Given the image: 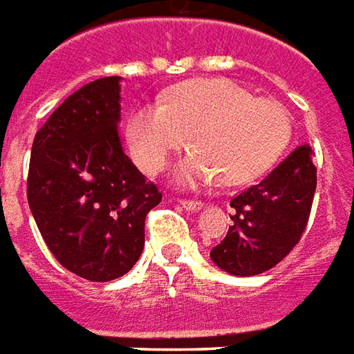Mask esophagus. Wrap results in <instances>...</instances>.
Returning <instances> with one entry per match:
<instances>
[{
    "label": "esophagus",
    "mask_w": 354,
    "mask_h": 354,
    "mask_svg": "<svg viewBox=\"0 0 354 354\" xmlns=\"http://www.w3.org/2000/svg\"><path fill=\"white\" fill-rule=\"evenodd\" d=\"M179 204H181L185 209H189V212H196L200 207H204V202H200V200H187V198H181Z\"/></svg>",
    "instance_id": "34e87169"
}]
</instances>
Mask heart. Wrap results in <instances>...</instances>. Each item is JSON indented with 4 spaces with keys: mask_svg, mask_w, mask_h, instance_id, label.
Returning a JSON list of instances; mask_svg holds the SVG:
<instances>
[{
    "mask_svg": "<svg viewBox=\"0 0 354 354\" xmlns=\"http://www.w3.org/2000/svg\"><path fill=\"white\" fill-rule=\"evenodd\" d=\"M292 137L288 110L257 99L232 80L213 77L181 85L165 102L142 104L127 120L133 156L147 173L164 169L189 139L196 145L175 167L183 185H209L223 177L242 185L277 162Z\"/></svg>",
    "mask_w": 354,
    "mask_h": 354,
    "instance_id": "obj_1",
    "label": "heart"
}]
</instances>
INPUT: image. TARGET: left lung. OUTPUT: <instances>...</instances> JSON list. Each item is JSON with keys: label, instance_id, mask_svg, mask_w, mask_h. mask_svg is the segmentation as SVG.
<instances>
[{"label": "left lung", "instance_id": "8db88e82", "mask_svg": "<svg viewBox=\"0 0 354 354\" xmlns=\"http://www.w3.org/2000/svg\"><path fill=\"white\" fill-rule=\"evenodd\" d=\"M313 149L301 145L282 164L230 200L234 215L213 263L229 274L253 277L272 269L301 240L317 190Z\"/></svg>", "mask_w": 354, "mask_h": 354}]
</instances>
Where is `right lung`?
Wrapping results in <instances>:
<instances>
[{
    "label": "right lung",
    "mask_w": 354,
    "mask_h": 354,
    "mask_svg": "<svg viewBox=\"0 0 354 354\" xmlns=\"http://www.w3.org/2000/svg\"><path fill=\"white\" fill-rule=\"evenodd\" d=\"M120 80L72 93L37 129L30 156L26 194L37 229L64 269L91 282L131 270L147 213L162 202L122 149Z\"/></svg>",
    "instance_id": "right-lung-1"
}]
</instances>
